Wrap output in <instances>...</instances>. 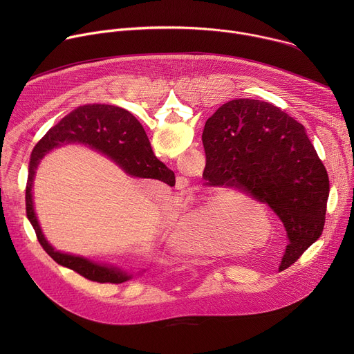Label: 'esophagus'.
Segmentation results:
<instances>
[{
	"mask_svg": "<svg viewBox=\"0 0 354 354\" xmlns=\"http://www.w3.org/2000/svg\"><path fill=\"white\" fill-rule=\"evenodd\" d=\"M186 185H187V180H186L185 178H182V179L178 182V186H176V187H178V189H183Z\"/></svg>",
	"mask_w": 354,
	"mask_h": 354,
	"instance_id": "34e87169",
	"label": "esophagus"
}]
</instances>
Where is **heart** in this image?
<instances>
[{"label":"heart","instance_id":"1","mask_svg":"<svg viewBox=\"0 0 354 354\" xmlns=\"http://www.w3.org/2000/svg\"><path fill=\"white\" fill-rule=\"evenodd\" d=\"M225 196L214 192L200 203L178 201L167 214V235L171 245L187 254L217 255L221 252V235L225 225ZM250 225L239 232L252 235Z\"/></svg>","mask_w":354,"mask_h":354}]
</instances>
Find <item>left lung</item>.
Returning <instances> with one entry per match:
<instances>
[{"label":"left lung","mask_w":354,"mask_h":354,"mask_svg":"<svg viewBox=\"0 0 354 354\" xmlns=\"http://www.w3.org/2000/svg\"><path fill=\"white\" fill-rule=\"evenodd\" d=\"M201 141L206 185L268 205L288 236L280 268L291 266L321 236L330 189L306 127L268 102L234 99L207 119Z\"/></svg>","instance_id":"obj_1"}]
</instances>
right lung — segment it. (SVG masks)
<instances>
[{"label":"right lung","instance_id":"right-lung-1","mask_svg":"<svg viewBox=\"0 0 354 354\" xmlns=\"http://www.w3.org/2000/svg\"><path fill=\"white\" fill-rule=\"evenodd\" d=\"M68 142H82L97 151H102L104 154L109 156L129 175L133 176L158 179L169 186H174L175 174L154 156L140 122L130 112L115 105L91 104L78 106L66 115L52 129H48V131L40 138L32 151L25 194L26 217L32 224L37 241L46 250V254L59 265L77 272L91 281L112 284L124 283L131 277L126 272L116 268L97 265L80 257L56 252L46 242L37 224L32 201L35 171L44 154L52 151L55 147Z\"/></svg>","mask_w":354,"mask_h":354}]
</instances>
